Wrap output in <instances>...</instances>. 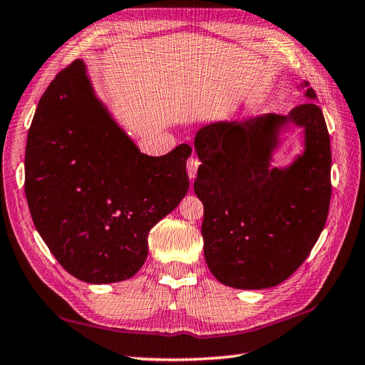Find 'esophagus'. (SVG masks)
I'll return each mask as SVG.
<instances>
[{"instance_id":"obj_1","label":"esophagus","mask_w":365,"mask_h":365,"mask_svg":"<svg viewBox=\"0 0 365 365\" xmlns=\"http://www.w3.org/2000/svg\"><path fill=\"white\" fill-rule=\"evenodd\" d=\"M200 159L197 158H190L187 161V175L190 180H195L197 178V172H198V167H200Z\"/></svg>"}]
</instances>
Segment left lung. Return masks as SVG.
Masks as SVG:
<instances>
[{
  "label": "left lung",
  "instance_id": "left-lung-1",
  "mask_svg": "<svg viewBox=\"0 0 365 365\" xmlns=\"http://www.w3.org/2000/svg\"><path fill=\"white\" fill-rule=\"evenodd\" d=\"M297 90L308 101L287 115L212 122L195 136L204 259L226 287H277L305 262L325 226L330 136L313 88L300 82ZM289 126L304 131V150L288 166L274 168L273 153Z\"/></svg>",
  "mask_w": 365,
  "mask_h": 365
}]
</instances>
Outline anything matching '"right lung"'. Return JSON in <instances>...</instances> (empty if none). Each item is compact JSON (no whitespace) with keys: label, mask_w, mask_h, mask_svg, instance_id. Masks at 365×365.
Returning a JSON list of instances; mask_svg holds the SVG:
<instances>
[{"label":"right lung","mask_w":365,"mask_h":365,"mask_svg":"<svg viewBox=\"0 0 365 365\" xmlns=\"http://www.w3.org/2000/svg\"><path fill=\"white\" fill-rule=\"evenodd\" d=\"M190 153L185 144L140 153L76 60L41 96L28 133L24 193L35 229L76 279L127 280L147 259L150 229L187 193Z\"/></svg>","instance_id":"add662e5"}]
</instances>
